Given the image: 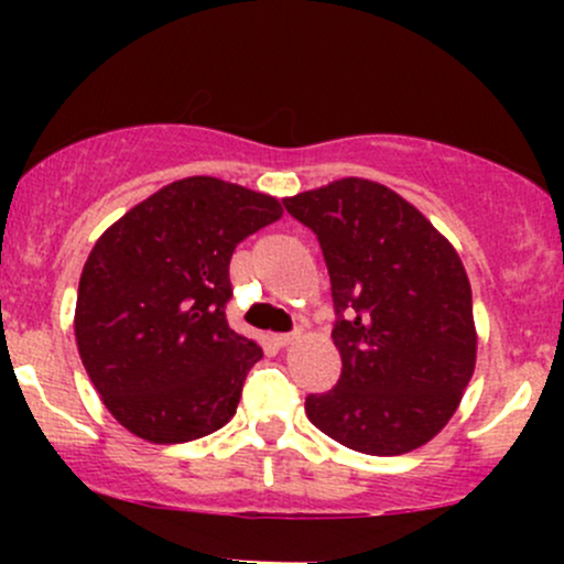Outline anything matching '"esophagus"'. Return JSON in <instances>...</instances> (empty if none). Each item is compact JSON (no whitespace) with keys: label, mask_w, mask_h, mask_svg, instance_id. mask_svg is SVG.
I'll list each match as a JSON object with an SVG mask.
<instances>
[{"label":"esophagus","mask_w":564,"mask_h":564,"mask_svg":"<svg viewBox=\"0 0 564 564\" xmlns=\"http://www.w3.org/2000/svg\"><path fill=\"white\" fill-rule=\"evenodd\" d=\"M296 341V334H273V345L275 347H289Z\"/></svg>","instance_id":"obj_1"}]
</instances>
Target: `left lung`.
Here are the masks:
<instances>
[{"mask_svg":"<svg viewBox=\"0 0 564 564\" xmlns=\"http://www.w3.org/2000/svg\"><path fill=\"white\" fill-rule=\"evenodd\" d=\"M332 275L341 377L304 411L368 456L422 448L451 422L477 360L471 286L448 238L387 185L345 177L283 198Z\"/></svg>","mask_w":564,"mask_h":564,"instance_id":"left-lung-1","label":"left lung"}]
</instances>
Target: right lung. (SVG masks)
<instances>
[{
	"mask_svg": "<svg viewBox=\"0 0 564 564\" xmlns=\"http://www.w3.org/2000/svg\"><path fill=\"white\" fill-rule=\"evenodd\" d=\"M281 215L268 193L200 174L164 185L97 238L76 294V347L132 435L172 445L230 422L262 358L225 318L230 257Z\"/></svg>",
	"mask_w": 564,
	"mask_h": 564,
	"instance_id": "right-lung-1",
	"label": "right lung"
}]
</instances>
